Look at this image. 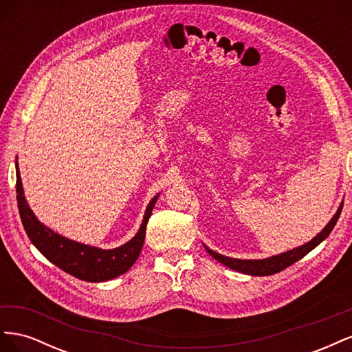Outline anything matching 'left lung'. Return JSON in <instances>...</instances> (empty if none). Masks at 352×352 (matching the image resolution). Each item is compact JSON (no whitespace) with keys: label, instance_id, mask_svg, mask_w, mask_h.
I'll return each mask as SVG.
<instances>
[{"label":"left lung","instance_id":"1","mask_svg":"<svg viewBox=\"0 0 352 352\" xmlns=\"http://www.w3.org/2000/svg\"><path fill=\"white\" fill-rule=\"evenodd\" d=\"M342 206H344V202H340V206L338 207L333 217L329 220L327 225L320 230V233H317V235L311 241H308V242L300 245V247L292 248L289 251H285V252H280V254L272 255V257H267V258H261V260L232 258V257H226V255H223V254H219L216 251L210 250L206 243H204V248L207 250V252L211 255L212 258H216L223 265H226V267L236 270L239 273L251 274V276H269V274H274V273H278V272H282L286 267H289L291 264L296 263L298 260H301L304 255H307L311 250H314L318 243H322L329 236V233L332 232V229L335 228L336 221H338V219L340 216V211H342Z\"/></svg>","mask_w":352,"mask_h":352}]
</instances>
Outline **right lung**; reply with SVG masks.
<instances>
[{
  "instance_id": "add662e5",
  "label": "right lung",
  "mask_w": 352,
  "mask_h": 352,
  "mask_svg": "<svg viewBox=\"0 0 352 352\" xmlns=\"http://www.w3.org/2000/svg\"><path fill=\"white\" fill-rule=\"evenodd\" d=\"M16 192L20 219L28 233L30 242L47 260L66 273L87 282H105L111 280L129 270L138 260L145 241L146 223L151 217L153 208L160 197L157 194L145 208L141 228L136 235L117 248L102 250L92 245L82 243L60 235L39 221L35 212L28 204L25 197L22 177L19 172V163L16 160Z\"/></svg>"
}]
</instances>
